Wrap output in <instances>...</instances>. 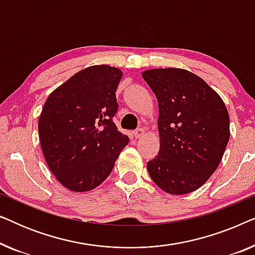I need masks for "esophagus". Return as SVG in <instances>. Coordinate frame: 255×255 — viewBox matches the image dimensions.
Wrapping results in <instances>:
<instances>
[{"label": "esophagus", "mask_w": 255, "mask_h": 255, "mask_svg": "<svg viewBox=\"0 0 255 255\" xmlns=\"http://www.w3.org/2000/svg\"><path fill=\"white\" fill-rule=\"evenodd\" d=\"M144 133H145L144 128H137V130H135V131H133L134 138H141L142 135H144Z\"/></svg>", "instance_id": "34e87169"}]
</instances>
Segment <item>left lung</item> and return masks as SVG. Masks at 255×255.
I'll list each match as a JSON object with an SVG mask.
<instances>
[{
    "mask_svg": "<svg viewBox=\"0 0 255 255\" xmlns=\"http://www.w3.org/2000/svg\"><path fill=\"white\" fill-rule=\"evenodd\" d=\"M159 106L160 149L147 162L163 191L183 195L207 182L230 138V118L221 96L194 73L181 68L142 72Z\"/></svg>",
    "mask_w": 255,
    "mask_h": 255,
    "instance_id": "left-lung-1",
    "label": "left lung"
}]
</instances>
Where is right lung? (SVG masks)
<instances>
[{
    "label": "right lung",
    "instance_id": "add662e5",
    "mask_svg": "<svg viewBox=\"0 0 255 255\" xmlns=\"http://www.w3.org/2000/svg\"><path fill=\"white\" fill-rule=\"evenodd\" d=\"M121 69L90 66L47 97L39 121V140L48 168L72 191L100 186L115 166L128 137L118 131L116 89Z\"/></svg>",
    "mask_w": 255,
    "mask_h": 255
}]
</instances>
